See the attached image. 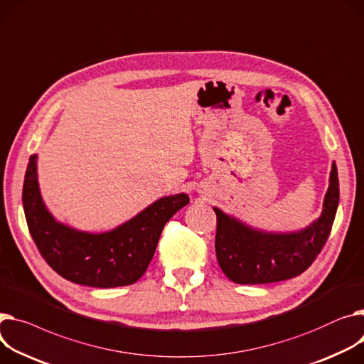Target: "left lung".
Listing matches in <instances>:
<instances>
[{
  "label": "left lung",
  "instance_id": "8db88e82",
  "mask_svg": "<svg viewBox=\"0 0 364 364\" xmlns=\"http://www.w3.org/2000/svg\"><path fill=\"white\" fill-rule=\"evenodd\" d=\"M338 202L340 183L333 162L322 215L299 232H262L213 208L216 213L215 252L223 272L237 284H269L303 274L326 243Z\"/></svg>",
  "mask_w": 364,
  "mask_h": 364
}]
</instances>
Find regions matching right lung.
<instances>
[{
    "mask_svg": "<svg viewBox=\"0 0 364 364\" xmlns=\"http://www.w3.org/2000/svg\"><path fill=\"white\" fill-rule=\"evenodd\" d=\"M21 198L29 232L45 262L71 282L98 288L134 284L148 269L164 225L190 200L184 193L166 196L112 231H77L57 223L46 210L36 178V155L29 158Z\"/></svg>",
    "mask_w": 364,
    "mask_h": 364,
    "instance_id": "right-lung-1",
    "label": "right lung"
}]
</instances>
